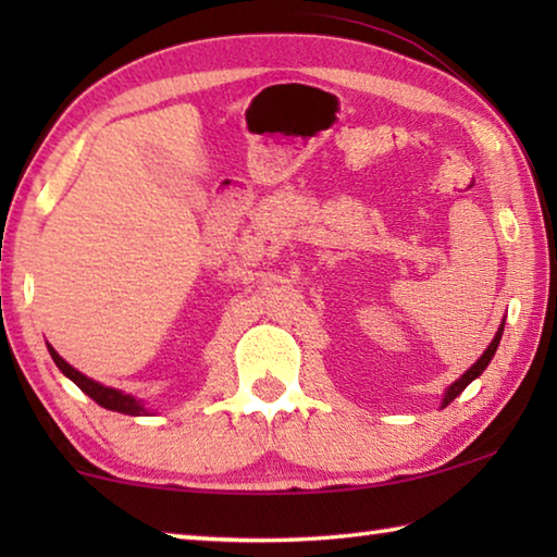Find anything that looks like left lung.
Wrapping results in <instances>:
<instances>
[{"mask_svg":"<svg viewBox=\"0 0 557 557\" xmlns=\"http://www.w3.org/2000/svg\"><path fill=\"white\" fill-rule=\"evenodd\" d=\"M504 322H506V319H504ZM504 322H502V326H498V332H496V336H494V342L486 346V351H484L482 356H479V361H476L474 366H471V369H469L465 375H461V379H457V381L451 383L449 388L445 391V398H442V408H445V405H449L451 400H455L457 395H459L461 391H465L471 381L479 379V375H482V373L486 371V366L492 363V358H494V354H496L498 342H502V334H504Z\"/></svg>","mask_w":557,"mask_h":557,"instance_id":"8db88e82","label":"left lung"}]
</instances>
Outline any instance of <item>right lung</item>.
<instances>
[{"label":"right lung","instance_id":"obj_1","mask_svg":"<svg viewBox=\"0 0 557 557\" xmlns=\"http://www.w3.org/2000/svg\"><path fill=\"white\" fill-rule=\"evenodd\" d=\"M49 354L53 358V363L59 366L63 375H69V379L78 385V388L90 395L92 400H96L98 405H102L106 410H112V412H122V414H149L147 408L143 403H139L137 398H132V395L122 393V391H115V388H108V385H100L98 381L88 379V375H83L81 371H75L71 363H65L63 358L55 354V348L49 344Z\"/></svg>","mask_w":557,"mask_h":557}]
</instances>
